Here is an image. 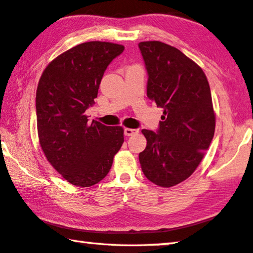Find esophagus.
Here are the masks:
<instances>
[{
    "mask_svg": "<svg viewBox=\"0 0 253 253\" xmlns=\"http://www.w3.org/2000/svg\"><path fill=\"white\" fill-rule=\"evenodd\" d=\"M135 133H138V130L130 129V127H126V129H124V134H126V136L133 135V134H135Z\"/></svg>",
    "mask_w": 253,
    "mask_h": 253,
    "instance_id": "1",
    "label": "esophagus"
}]
</instances>
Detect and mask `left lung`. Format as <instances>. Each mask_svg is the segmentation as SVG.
Masks as SVG:
<instances>
[{
    "label": "left lung",
    "instance_id": "1",
    "mask_svg": "<svg viewBox=\"0 0 253 253\" xmlns=\"http://www.w3.org/2000/svg\"><path fill=\"white\" fill-rule=\"evenodd\" d=\"M147 66L148 97L163 109L158 133L142 130L147 148L139 154L144 175L171 188L200 165L214 135L210 85L196 62L160 41L139 43Z\"/></svg>",
    "mask_w": 253,
    "mask_h": 253
}]
</instances>
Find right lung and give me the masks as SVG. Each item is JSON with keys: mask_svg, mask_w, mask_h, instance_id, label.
<instances>
[{"mask_svg": "<svg viewBox=\"0 0 253 253\" xmlns=\"http://www.w3.org/2000/svg\"><path fill=\"white\" fill-rule=\"evenodd\" d=\"M124 46L79 44L44 69L37 88L39 142L50 165L71 184L91 187L104 179L124 142L122 126L88 122L104 71Z\"/></svg>", "mask_w": 253, "mask_h": 253, "instance_id": "add662e5", "label": "right lung"}]
</instances>
